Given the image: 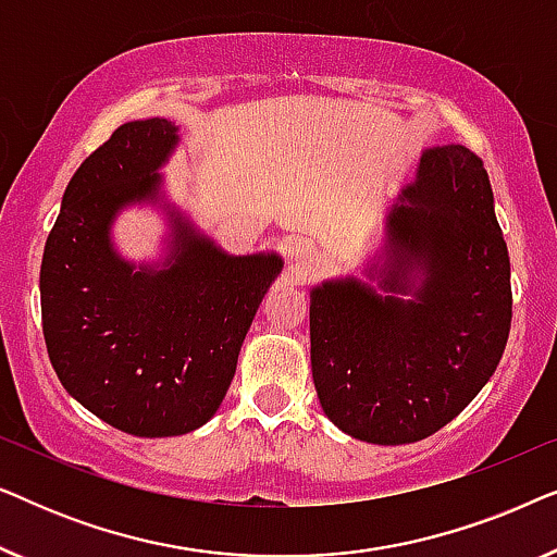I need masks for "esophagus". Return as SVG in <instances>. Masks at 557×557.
<instances>
[{
    "instance_id": "1",
    "label": "esophagus",
    "mask_w": 557,
    "mask_h": 557,
    "mask_svg": "<svg viewBox=\"0 0 557 557\" xmlns=\"http://www.w3.org/2000/svg\"><path fill=\"white\" fill-rule=\"evenodd\" d=\"M286 258H288V269H292V273H301L304 269H309L311 261H314V243L304 238L288 240Z\"/></svg>"
}]
</instances>
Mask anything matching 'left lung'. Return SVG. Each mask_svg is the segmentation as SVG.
<instances>
[{
    "label": "left lung",
    "mask_w": 557,
    "mask_h": 557,
    "mask_svg": "<svg viewBox=\"0 0 557 557\" xmlns=\"http://www.w3.org/2000/svg\"><path fill=\"white\" fill-rule=\"evenodd\" d=\"M387 215L377 288H311V375L330 421L368 444H416L494 375L512 326L505 235L490 174L461 144L425 149ZM410 293V300H400Z\"/></svg>",
    "instance_id": "left-lung-1"
}]
</instances>
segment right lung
<instances>
[{
  "mask_svg": "<svg viewBox=\"0 0 557 557\" xmlns=\"http://www.w3.org/2000/svg\"><path fill=\"white\" fill-rule=\"evenodd\" d=\"M177 128L128 121L67 182L40 269L42 334L60 383L83 408L141 438L182 436L215 416L276 253L227 256L172 212L164 269L111 246L121 208L154 200Z\"/></svg>",
  "mask_w": 557,
  "mask_h": 557,
  "instance_id": "right-lung-1",
  "label": "right lung"
}]
</instances>
